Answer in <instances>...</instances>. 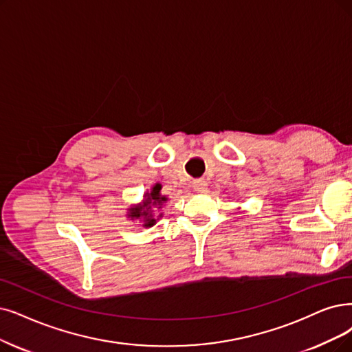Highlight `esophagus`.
Segmentation results:
<instances>
[{"instance_id": "esophagus-1", "label": "esophagus", "mask_w": 352, "mask_h": 352, "mask_svg": "<svg viewBox=\"0 0 352 352\" xmlns=\"http://www.w3.org/2000/svg\"><path fill=\"white\" fill-rule=\"evenodd\" d=\"M193 190L198 193H205L208 190V184L204 179H198L193 182Z\"/></svg>"}]
</instances>
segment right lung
<instances>
[{
	"label": "right lung",
	"mask_w": 352,
	"mask_h": 352,
	"mask_svg": "<svg viewBox=\"0 0 352 352\" xmlns=\"http://www.w3.org/2000/svg\"><path fill=\"white\" fill-rule=\"evenodd\" d=\"M167 201H168L167 196L162 195V185L160 184L153 185L151 189L144 193L142 202L127 208L129 210L127 218L131 221H138L142 223L143 228H150L163 217V214H159L156 217L154 212H156V210H160Z\"/></svg>",
	"instance_id": "1"
}]
</instances>
